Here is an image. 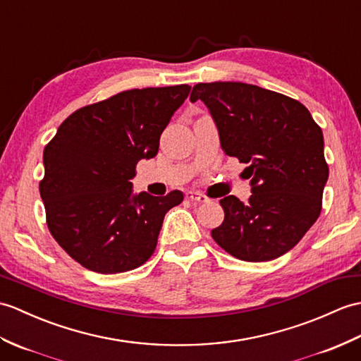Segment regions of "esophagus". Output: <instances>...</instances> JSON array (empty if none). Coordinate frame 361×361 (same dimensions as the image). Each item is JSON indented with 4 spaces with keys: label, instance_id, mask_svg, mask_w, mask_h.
<instances>
[{
    "label": "esophagus",
    "instance_id": "esophagus-1",
    "mask_svg": "<svg viewBox=\"0 0 361 361\" xmlns=\"http://www.w3.org/2000/svg\"><path fill=\"white\" fill-rule=\"evenodd\" d=\"M186 200L194 201V203H207V197L200 194V192H186Z\"/></svg>",
    "mask_w": 361,
    "mask_h": 361
}]
</instances>
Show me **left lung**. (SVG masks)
<instances>
[{
	"label": "left lung",
	"mask_w": 361,
	"mask_h": 361,
	"mask_svg": "<svg viewBox=\"0 0 361 361\" xmlns=\"http://www.w3.org/2000/svg\"><path fill=\"white\" fill-rule=\"evenodd\" d=\"M219 128L224 154L246 163L252 195L220 200L224 220L211 235L243 262H269L289 252L322 212L329 167L323 132L294 98L246 82H198Z\"/></svg>",
	"instance_id": "8db88e82"
}]
</instances>
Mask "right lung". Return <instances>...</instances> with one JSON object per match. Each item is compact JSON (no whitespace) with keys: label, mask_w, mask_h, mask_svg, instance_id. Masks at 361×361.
Listing matches in <instances>:
<instances>
[{"label":"right lung","mask_w":361,"mask_h":361,"mask_svg":"<svg viewBox=\"0 0 361 361\" xmlns=\"http://www.w3.org/2000/svg\"><path fill=\"white\" fill-rule=\"evenodd\" d=\"M189 92L188 85L120 92L75 111L47 142L39 181L47 228L86 269L132 271L154 254L164 215L183 194L133 195L129 180L140 160L157 155Z\"/></svg>","instance_id":"1"}]
</instances>
